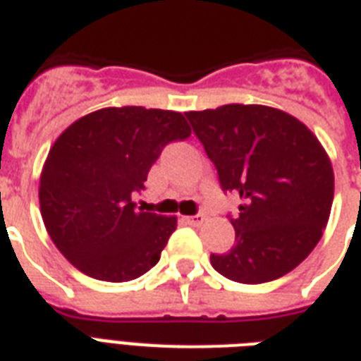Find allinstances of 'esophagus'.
Returning a JSON list of instances; mask_svg holds the SVG:
<instances>
[{
	"mask_svg": "<svg viewBox=\"0 0 361 361\" xmlns=\"http://www.w3.org/2000/svg\"><path fill=\"white\" fill-rule=\"evenodd\" d=\"M204 215H189V217H183V221H185L187 225H191V226H200L204 223Z\"/></svg>",
	"mask_w": 361,
	"mask_h": 361,
	"instance_id": "34e87169",
	"label": "esophagus"
}]
</instances>
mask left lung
Returning a JSON list of instances; mask_svg holds the SVG:
<instances>
[{
    "instance_id": "left-lung-1",
    "label": "left lung",
    "mask_w": 361,
    "mask_h": 361,
    "mask_svg": "<svg viewBox=\"0 0 361 361\" xmlns=\"http://www.w3.org/2000/svg\"><path fill=\"white\" fill-rule=\"evenodd\" d=\"M185 116L217 169L221 189L241 198L231 217L236 243L212 255V266L245 285L292 271L322 238L334 202V169L319 138L294 116L262 104Z\"/></svg>"
}]
</instances>
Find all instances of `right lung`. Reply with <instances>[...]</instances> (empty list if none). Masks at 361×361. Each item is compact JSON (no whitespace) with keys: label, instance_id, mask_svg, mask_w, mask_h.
<instances>
[{"label":"right lung","instance_id":"obj_1","mask_svg":"<svg viewBox=\"0 0 361 361\" xmlns=\"http://www.w3.org/2000/svg\"><path fill=\"white\" fill-rule=\"evenodd\" d=\"M187 136L183 114L144 106L95 110L58 136L39 202L48 236L76 269L123 283L159 262L178 219L136 209L130 197L144 189L163 147Z\"/></svg>","mask_w":361,"mask_h":361}]
</instances>
